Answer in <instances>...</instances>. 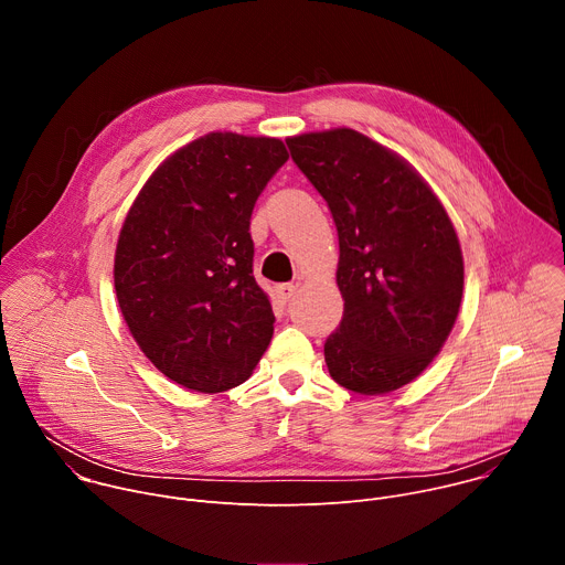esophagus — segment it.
<instances>
[{
  "mask_svg": "<svg viewBox=\"0 0 565 565\" xmlns=\"http://www.w3.org/2000/svg\"><path fill=\"white\" fill-rule=\"evenodd\" d=\"M295 290H297V286L295 284H279L277 286V297H279V301H290L292 299V295H295Z\"/></svg>",
  "mask_w": 565,
  "mask_h": 565,
  "instance_id": "1",
  "label": "esophagus"
}]
</instances>
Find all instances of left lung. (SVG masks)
Listing matches in <instances>:
<instances>
[{
    "mask_svg": "<svg viewBox=\"0 0 565 565\" xmlns=\"http://www.w3.org/2000/svg\"><path fill=\"white\" fill-rule=\"evenodd\" d=\"M286 142L340 236L344 317L324 344L329 373L360 395L391 393L434 362L456 324L465 266L454 223L407 158L351 127Z\"/></svg>",
    "mask_w": 565,
    "mask_h": 565,
    "instance_id": "1",
    "label": "left lung"
}]
</instances>
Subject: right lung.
Returning <instances> with one entry per match:
<instances>
[{
    "label": "right lung",
    "instance_id": "obj_1",
    "mask_svg": "<svg viewBox=\"0 0 565 565\" xmlns=\"http://www.w3.org/2000/svg\"><path fill=\"white\" fill-rule=\"evenodd\" d=\"M286 160L279 138L210 131L151 172L122 221L114 286L125 324L145 358L190 391L246 382L273 340L250 216Z\"/></svg>",
    "mask_w": 565,
    "mask_h": 565
}]
</instances>
